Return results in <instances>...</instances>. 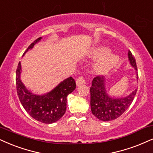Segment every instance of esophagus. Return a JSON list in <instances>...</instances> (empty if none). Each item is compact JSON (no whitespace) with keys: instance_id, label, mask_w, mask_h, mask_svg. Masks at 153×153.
Returning <instances> with one entry per match:
<instances>
[{"instance_id":"obj_1","label":"esophagus","mask_w":153,"mask_h":153,"mask_svg":"<svg viewBox=\"0 0 153 153\" xmlns=\"http://www.w3.org/2000/svg\"><path fill=\"white\" fill-rule=\"evenodd\" d=\"M76 84L77 86H80L82 85H84V84H86L85 79H84V76H79L78 79H77L76 81Z\"/></svg>"}]
</instances>
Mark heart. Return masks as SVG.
Instances as JSON below:
<instances>
[{"label": "heart", "mask_w": 153, "mask_h": 153, "mask_svg": "<svg viewBox=\"0 0 153 153\" xmlns=\"http://www.w3.org/2000/svg\"><path fill=\"white\" fill-rule=\"evenodd\" d=\"M109 52H110L109 49L105 47H102L94 50L93 53L94 57L100 58L101 56H104L94 66V71L98 74H105V73L108 72L111 69H112L118 63V56L113 54H107Z\"/></svg>", "instance_id": "b5f03b06"}]
</instances>
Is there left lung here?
Wrapping results in <instances>:
<instances>
[{"label": "left lung", "mask_w": 153, "mask_h": 153, "mask_svg": "<svg viewBox=\"0 0 153 153\" xmlns=\"http://www.w3.org/2000/svg\"><path fill=\"white\" fill-rule=\"evenodd\" d=\"M128 56L130 65L135 69L136 78L138 79L136 62L131 51L128 50ZM136 92L137 89H135L126 97H112L107 93L104 77L99 76L95 77L92 81L90 88V104L92 114L98 119L103 121H110L116 119L129 108L134 99Z\"/></svg>", "instance_id": "1"}]
</instances>
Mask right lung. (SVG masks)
<instances>
[{
  "instance_id": "right-lung-1",
  "label": "right lung",
  "mask_w": 153,
  "mask_h": 153,
  "mask_svg": "<svg viewBox=\"0 0 153 153\" xmlns=\"http://www.w3.org/2000/svg\"><path fill=\"white\" fill-rule=\"evenodd\" d=\"M41 39L42 37H39L34 41L24 54L28 50H32ZM21 73V64L19 62L16 70L17 93L25 110L34 119L43 123L50 124L59 120L65 114L67 96L76 88L74 79L71 76L69 77L50 91L39 95L33 93L26 88L20 79Z\"/></svg>"
}]
</instances>
